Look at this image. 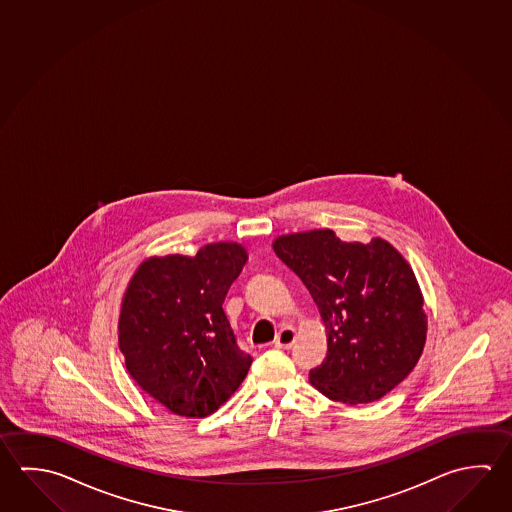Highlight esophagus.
<instances>
[{
	"label": "esophagus",
	"instance_id": "34e87169",
	"mask_svg": "<svg viewBox=\"0 0 512 512\" xmlns=\"http://www.w3.org/2000/svg\"><path fill=\"white\" fill-rule=\"evenodd\" d=\"M296 340V332L295 329H291V327H284V329H280L278 331L277 336H275V347L278 349H289Z\"/></svg>",
	"mask_w": 512,
	"mask_h": 512
}]
</instances>
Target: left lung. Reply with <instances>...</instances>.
<instances>
[{
	"label": "left lung",
	"instance_id": "left-lung-1",
	"mask_svg": "<svg viewBox=\"0 0 512 512\" xmlns=\"http://www.w3.org/2000/svg\"><path fill=\"white\" fill-rule=\"evenodd\" d=\"M278 259L313 296L327 356L309 372L331 401L367 404L404 381L422 356L428 314L412 266L392 244L341 241L329 228L278 235Z\"/></svg>",
	"mask_w": 512,
	"mask_h": 512
}]
</instances>
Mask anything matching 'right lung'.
Segmentation results:
<instances>
[{"label":"right lung","mask_w":512,"mask_h":512,"mask_svg":"<svg viewBox=\"0 0 512 512\" xmlns=\"http://www.w3.org/2000/svg\"><path fill=\"white\" fill-rule=\"evenodd\" d=\"M248 262L241 243L205 244L194 257H147L127 282L118 349L136 385L169 412L203 419L241 386L252 356L235 343L223 311Z\"/></svg>","instance_id":"add662e5"}]
</instances>
